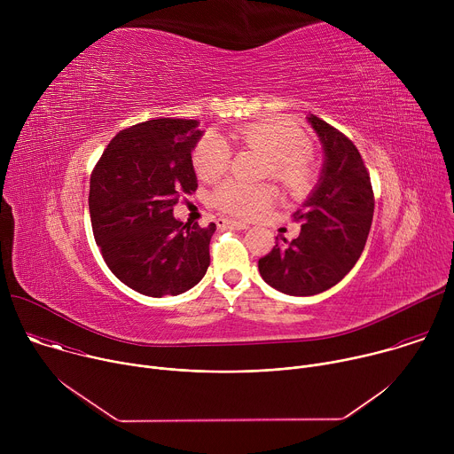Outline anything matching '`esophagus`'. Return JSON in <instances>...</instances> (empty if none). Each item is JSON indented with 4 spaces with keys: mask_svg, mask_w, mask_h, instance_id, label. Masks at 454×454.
I'll list each match as a JSON object with an SVG mask.
<instances>
[{
    "mask_svg": "<svg viewBox=\"0 0 454 454\" xmlns=\"http://www.w3.org/2000/svg\"><path fill=\"white\" fill-rule=\"evenodd\" d=\"M217 224L226 226V228H233V230H247L249 228L246 223L233 221V219H217Z\"/></svg>",
    "mask_w": 454,
    "mask_h": 454,
    "instance_id": "1",
    "label": "esophagus"
}]
</instances>
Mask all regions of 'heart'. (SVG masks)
Segmentation results:
<instances>
[{
	"label": "heart",
	"mask_w": 454,
	"mask_h": 454,
	"mask_svg": "<svg viewBox=\"0 0 454 454\" xmlns=\"http://www.w3.org/2000/svg\"><path fill=\"white\" fill-rule=\"evenodd\" d=\"M233 137L270 158L271 174L291 190H303L312 179L310 140L301 129L284 118L254 121L233 131ZM231 160V147L224 137L208 133L193 151V167L201 179L214 181L221 177ZM277 200V192L270 184H247L239 179H228L214 192V203L226 214L237 217H253L266 210Z\"/></svg>",
	"instance_id": "obj_1"
}]
</instances>
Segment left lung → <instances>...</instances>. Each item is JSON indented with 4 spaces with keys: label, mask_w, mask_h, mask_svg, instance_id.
Wrapping results in <instances>:
<instances>
[{
    "label": "left lung",
    "mask_w": 454,
    "mask_h": 454,
    "mask_svg": "<svg viewBox=\"0 0 454 454\" xmlns=\"http://www.w3.org/2000/svg\"><path fill=\"white\" fill-rule=\"evenodd\" d=\"M307 121L321 142L323 165L294 214L300 235L291 242L280 237L258 261L264 282L289 296L319 294L341 282L359 261L373 219L372 183L356 145L314 114Z\"/></svg>",
    "instance_id": "left-lung-1"
}]
</instances>
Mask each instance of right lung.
<instances>
[{"mask_svg":"<svg viewBox=\"0 0 454 454\" xmlns=\"http://www.w3.org/2000/svg\"><path fill=\"white\" fill-rule=\"evenodd\" d=\"M198 120L158 118L120 131L90 181L95 240L113 275L140 294L177 296L210 266L215 224L174 217L179 193H193L192 153L205 131Z\"/></svg>","mask_w":454,"mask_h":454,"instance_id":"obj_1","label":"right lung"}]
</instances>
